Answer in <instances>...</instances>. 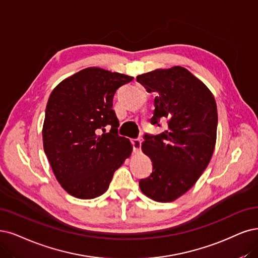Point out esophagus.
<instances>
[{"label": "esophagus", "instance_id": "34e87169", "mask_svg": "<svg viewBox=\"0 0 258 258\" xmlns=\"http://www.w3.org/2000/svg\"><path fill=\"white\" fill-rule=\"evenodd\" d=\"M132 145H133V151H134L135 153H139V152L141 151V140L140 139H133Z\"/></svg>", "mask_w": 258, "mask_h": 258}]
</instances>
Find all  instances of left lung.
<instances>
[{"instance_id": "8db88e82", "label": "left lung", "mask_w": 258, "mask_h": 258, "mask_svg": "<svg viewBox=\"0 0 258 258\" xmlns=\"http://www.w3.org/2000/svg\"><path fill=\"white\" fill-rule=\"evenodd\" d=\"M148 92H156L152 124L167 128L144 136L142 151L153 165L139 180L141 191L156 202H172L191 188L213 156L218 113L213 93L183 67L157 69L137 76Z\"/></svg>"}]
</instances>
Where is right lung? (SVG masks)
<instances>
[{
  "label": "right lung",
  "instance_id": "obj_1",
  "mask_svg": "<svg viewBox=\"0 0 258 258\" xmlns=\"http://www.w3.org/2000/svg\"><path fill=\"white\" fill-rule=\"evenodd\" d=\"M133 79L91 67L52 91L42 128L43 149L56 179L69 195L83 200L103 195L114 171L130 157L133 147L118 135L112 99Z\"/></svg>",
  "mask_w": 258,
  "mask_h": 258
}]
</instances>
